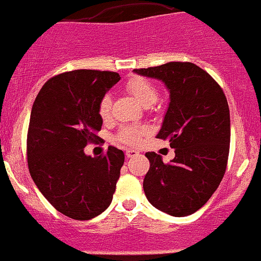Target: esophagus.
<instances>
[{
	"label": "esophagus",
	"instance_id": "34e87169",
	"mask_svg": "<svg viewBox=\"0 0 261 261\" xmlns=\"http://www.w3.org/2000/svg\"><path fill=\"white\" fill-rule=\"evenodd\" d=\"M138 155V151H135V150H127L126 151V158H134Z\"/></svg>",
	"mask_w": 261,
	"mask_h": 261
}]
</instances>
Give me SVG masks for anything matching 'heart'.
<instances>
[{
  "label": "heart",
  "mask_w": 261,
  "mask_h": 261,
  "mask_svg": "<svg viewBox=\"0 0 261 261\" xmlns=\"http://www.w3.org/2000/svg\"><path fill=\"white\" fill-rule=\"evenodd\" d=\"M126 91L130 92L136 101L143 106H151L158 98V89L152 82H150L146 78L140 77V75H134L128 78L125 84ZM111 109H112V98L111 96L106 94L101 98L98 103V115L103 121L110 120L111 117ZM146 134V128L141 126H127V127L121 128L118 133L117 139L122 144L126 145L135 146L140 143L141 138Z\"/></svg>",
  "instance_id": "b5f03b06"
}]
</instances>
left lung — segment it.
<instances>
[{
  "label": "left lung",
  "mask_w": 261,
  "mask_h": 261,
  "mask_svg": "<svg viewBox=\"0 0 261 261\" xmlns=\"http://www.w3.org/2000/svg\"><path fill=\"white\" fill-rule=\"evenodd\" d=\"M163 81L170 102L158 139L168 140L175 158L146 152L147 201L160 211L184 217L198 211L220 186L230 152V110L223 89L206 70L189 62L134 69Z\"/></svg>",
  "instance_id": "left-lung-1"
}]
</instances>
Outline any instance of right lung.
Listing matches in <instances>:
<instances>
[{
	"instance_id": "obj_1",
	"label": "right lung",
	"mask_w": 261,
	"mask_h": 261,
	"mask_svg": "<svg viewBox=\"0 0 261 261\" xmlns=\"http://www.w3.org/2000/svg\"><path fill=\"white\" fill-rule=\"evenodd\" d=\"M109 70L78 69L45 82L30 115L26 154L31 178L57 211L78 221L101 215L112 201L122 150L87 156L84 147L99 140L98 103L120 81Z\"/></svg>"
}]
</instances>
